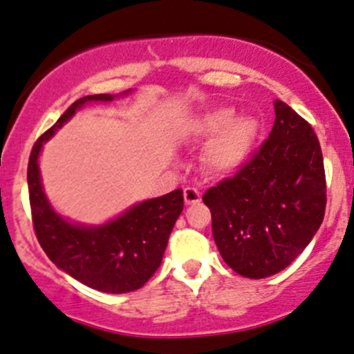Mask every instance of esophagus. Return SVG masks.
<instances>
[{"label": "esophagus", "instance_id": "esophagus-1", "mask_svg": "<svg viewBox=\"0 0 354 354\" xmlns=\"http://www.w3.org/2000/svg\"><path fill=\"white\" fill-rule=\"evenodd\" d=\"M183 196H185V203L187 205H193V203H198L202 200V195H200L198 189L195 188H185L183 189Z\"/></svg>", "mask_w": 354, "mask_h": 354}]
</instances>
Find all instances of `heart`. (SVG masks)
Masks as SVG:
<instances>
[{
    "label": "heart",
    "instance_id": "1",
    "mask_svg": "<svg viewBox=\"0 0 354 354\" xmlns=\"http://www.w3.org/2000/svg\"><path fill=\"white\" fill-rule=\"evenodd\" d=\"M187 132L200 142H207L203 165L214 176H230L243 169L259 136V122L252 115H237L230 106L202 111L188 122Z\"/></svg>",
    "mask_w": 354,
    "mask_h": 354
}]
</instances>
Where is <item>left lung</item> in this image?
I'll return each instance as SVG.
<instances>
[{
	"label": "left lung",
	"mask_w": 354,
	"mask_h": 354,
	"mask_svg": "<svg viewBox=\"0 0 354 354\" xmlns=\"http://www.w3.org/2000/svg\"><path fill=\"white\" fill-rule=\"evenodd\" d=\"M254 158L203 195L218 252L236 273L266 278L285 270L324 221L326 174L314 129L280 100Z\"/></svg>",
	"instance_id": "1"
}]
</instances>
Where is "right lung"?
<instances>
[{
	"label": "right lung",
	"instance_id": "add662e5",
	"mask_svg": "<svg viewBox=\"0 0 354 354\" xmlns=\"http://www.w3.org/2000/svg\"><path fill=\"white\" fill-rule=\"evenodd\" d=\"M132 95H91L74 102L40 137L28 159V195L37 239L59 270L83 285L105 293L140 288L162 261L167 239L183 212V192L174 189L158 198L136 203L103 224H81L62 217L49 202L40 176V152L88 103H106Z\"/></svg>",
	"mask_w": 354,
	"mask_h": 354
}]
</instances>
